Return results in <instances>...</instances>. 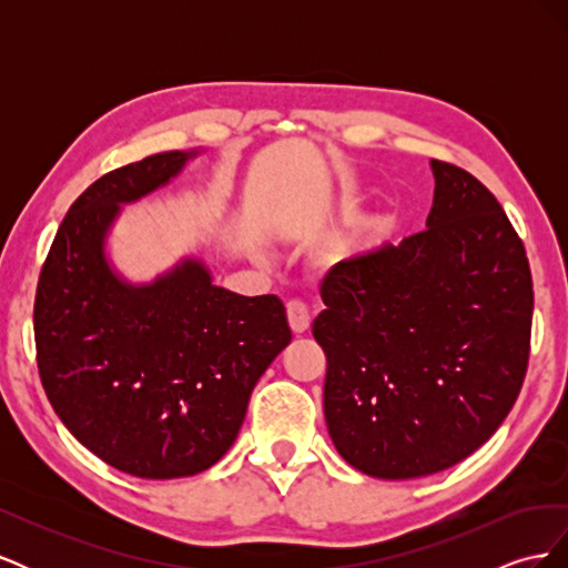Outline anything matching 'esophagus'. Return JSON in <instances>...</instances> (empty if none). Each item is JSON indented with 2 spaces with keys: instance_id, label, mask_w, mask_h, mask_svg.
Wrapping results in <instances>:
<instances>
[{
  "instance_id": "obj_1",
  "label": "esophagus",
  "mask_w": 568,
  "mask_h": 568,
  "mask_svg": "<svg viewBox=\"0 0 568 568\" xmlns=\"http://www.w3.org/2000/svg\"><path fill=\"white\" fill-rule=\"evenodd\" d=\"M286 317L291 324V332L294 334H305L311 329V311H307V305L301 301H288L286 303Z\"/></svg>"
}]
</instances>
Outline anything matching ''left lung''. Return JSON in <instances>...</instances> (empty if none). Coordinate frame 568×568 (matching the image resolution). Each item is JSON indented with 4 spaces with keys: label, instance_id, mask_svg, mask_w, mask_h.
I'll return each mask as SVG.
<instances>
[{
    "label": "left lung",
    "instance_id": "left-lung-1",
    "mask_svg": "<svg viewBox=\"0 0 568 568\" xmlns=\"http://www.w3.org/2000/svg\"><path fill=\"white\" fill-rule=\"evenodd\" d=\"M426 230L334 265L313 336L338 455L376 478H417L478 450L519 398L532 280L503 205L432 161Z\"/></svg>",
    "mask_w": 568,
    "mask_h": 568
}]
</instances>
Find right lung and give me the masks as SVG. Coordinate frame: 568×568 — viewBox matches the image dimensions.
I'll return each instance as SVG.
<instances>
[{
    "instance_id": "right-lung-1",
    "label": "right lung",
    "mask_w": 568,
    "mask_h": 568,
    "mask_svg": "<svg viewBox=\"0 0 568 568\" xmlns=\"http://www.w3.org/2000/svg\"><path fill=\"white\" fill-rule=\"evenodd\" d=\"M196 153H156L84 189L38 282V369L51 407L84 448L140 478L213 467L236 440L253 386L291 343L277 296L215 286L196 257L149 284L109 263L123 203L165 186Z\"/></svg>"
}]
</instances>
